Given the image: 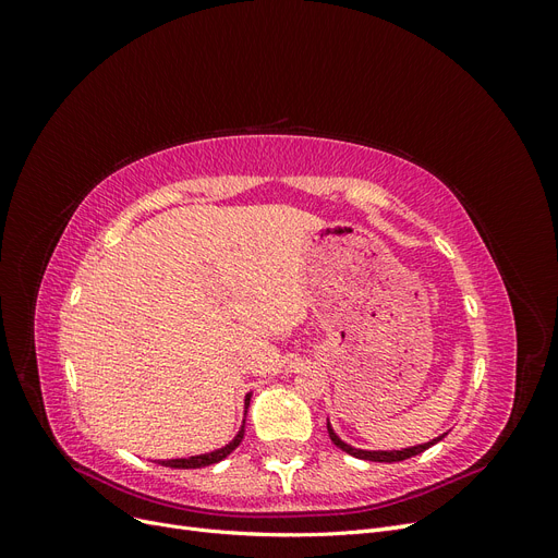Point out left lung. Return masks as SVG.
Listing matches in <instances>:
<instances>
[{
  "label": "left lung",
  "instance_id": "left-lung-1",
  "mask_svg": "<svg viewBox=\"0 0 558 558\" xmlns=\"http://www.w3.org/2000/svg\"><path fill=\"white\" fill-rule=\"evenodd\" d=\"M328 435H330V440L335 442V447H340L342 451H347V453H351V456H356V459H363V461H375V463H396V461L412 459V456H416V453H421V451H426L428 447H433L435 442H440L442 437H445V435H440V437H435V440H430V442H426V445H416V447H408V449H391V451H367V449H356V447H351V445L342 442L340 437H337V433L332 430L330 421H328Z\"/></svg>",
  "mask_w": 558,
  "mask_h": 558
}]
</instances>
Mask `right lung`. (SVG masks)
Returning <instances> with one entry per match:
<instances>
[{"mask_svg":"<svg viewBox=\"0 0 558 558\" xmlns=\"http://www.w3.org/2000/svg\"><path fill=\"white\" fill-rule=\"evenodd\" d=\"M248 400H251V393H248L246 400H244V408H246V410H248ZM242 437H244V424H242L240 433L234 435V440H232L230 445L221 447V449H214V451H209V453H199V456H191V459H170V461H158V463L165 465V468H183V470L214 465V463H218V461H223L228 453H232L234 449H238L240 442H242Z\"/></svg>","mask_w":558,"mask_h":558,"instance_id":"obj_1","label":"right lung"}]
</instances>
